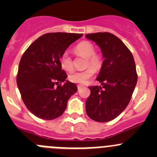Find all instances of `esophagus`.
<instances>
[{
	"instance_id": "34e87169",
	"label": "esophagus",
	"mask_w": 157,
	"mask_h": 157,
	"mask_svg": "<svg viewBox=\"0 0 157 157\" xmlns=\"http://www.w3.org/2000/svg\"><path fill=\"white\" fill-rule=\"evenodd\" d=\"M82 87H83V86H82V85H78V86H77V88H78V90H80V89H81Z\"/></svg>"
}]
</instances>
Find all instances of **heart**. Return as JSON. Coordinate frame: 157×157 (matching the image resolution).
Segmentation results:
<instances>
[{
	"instance_id": "1",
	"label": "heart",
	"mask_w": 157,
	"mask_h": 157,
	"mask_svg": "<svg viewBox=\"0 0 157 157\" xmlns=\"http://www.w3.org/2000/svg\"><path fill=\"white\" fill-rule=\"evenodd\" d=\"M74 52L77 55L86 58V67L90 65L91 67H87L84 71H74L71 73L69 74L68 79L73 83L83 84L86 83L94 74L95 71L92 68L93 67L96 70L100 68L102 64V58L97 54H95L94 46L90 42H82L79 43L74 48ZM59 62L61 68L64 71H71L74 69L72 58L68 52H65L61 55ZM92 67H93L92 68Z\"/></svg>"
}]
</instances>
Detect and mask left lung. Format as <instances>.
Segmentation results:
<instances>
[{"label":"left lung","instance_id":"left-lung-1","mask_svg":"<svg viewBox=\"0 0 157 157\" xmlns=\"http://www.w3.org/2000/svg\"><path fill=\"white\" fill-rule=\"evenodd\" d=\"M102 51V67L96 80L102 86H90L86 112L99 122L112 121L128 106L137 81L134 57L115 35L96 33L86 35Z\"/></svg>","mask_w":157,"mask_h":157}]
</instances>
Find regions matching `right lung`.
<instances>
[{
    "label": "right lung",
    "instance_id": "add662e5",
    "mask_svg": "<svg viewBox=\"0 0 157 157\" xmlns=\"http://www.w3.org/2000/svg\"><path fill=\"white\" fill-rule=\"evenodd\" d=\"M83 34L52 33L42 35L29 45L19 64L17 83L22 99L32 113L53 120L64 113L67 101L77 91L67 80L60 57ZM61 82L64 84L60 85Z\"/></svg>",
    "mask_w": 157,
    "mask_h": 157
}]
</instances>
